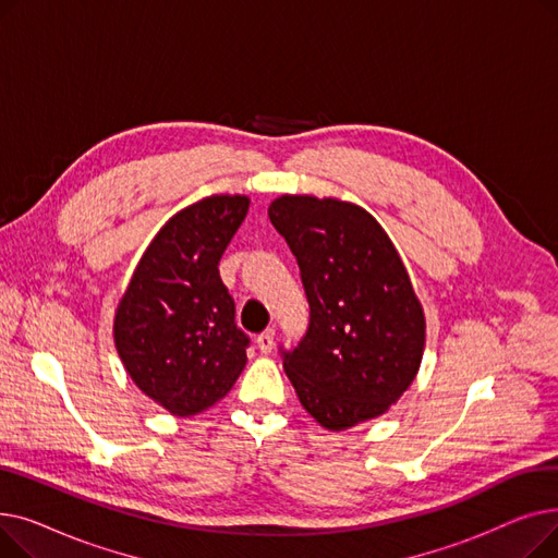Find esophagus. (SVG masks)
<instances>
[{"mask_svg":"<svg viewBox=\"0 0 558 558\" xmlns=\"http://www.w3.org/2000/svg\"><path fill=\"white\" fill-rule=\"evenodd\" d=\"M274 341H276V332L274 330H264L262 335H257V348L262 350V353H271L274 348Z\"/></svg>","mask_w":558,"mask_h":558,"instance_id":"34e87169","label":"esophagus"}]
</instances>
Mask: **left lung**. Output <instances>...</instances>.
I'll return each instance as SVG.
<instances>
[{
  "mask_svg": "<svg viewBox=\"0 0 558 558\" xmlns=\"http://www.w3.org/2000/svg\"><path fill=\"white\" fill-rule=\"evenodd\" d=\"M269 219L296 255L310 324L282 366L303 407L328 429L385 414L414 383L425 316L404 264L360 205L280 196Z\"/></svg>",
  "mask_w": 558,
  "mask_h": 558,
  "instance_id": "obj_1",
  "label": "left lung"
}]
</instances>
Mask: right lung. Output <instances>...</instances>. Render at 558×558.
I'll list each match as a JSON object with an SVG mask.
<instances>
[{
	"instance_id": "obj_1",
	"label": "right lung",
	"mask_w": 558,
	"mask_h": 558,
	"mask_svg": "<svg viewBox=\"0 0 558 558\" xmlns=\"http://www.w3.org/2000/svg\"><path fill=\"white\" fill-rule=\"evenodd\" d=\"M246 196H210L171 217L142 255L114 316L133 383L173 416L221 400L246 364L248 335L219 259L248 213Z\"/></svg>"
}]
</instances>
